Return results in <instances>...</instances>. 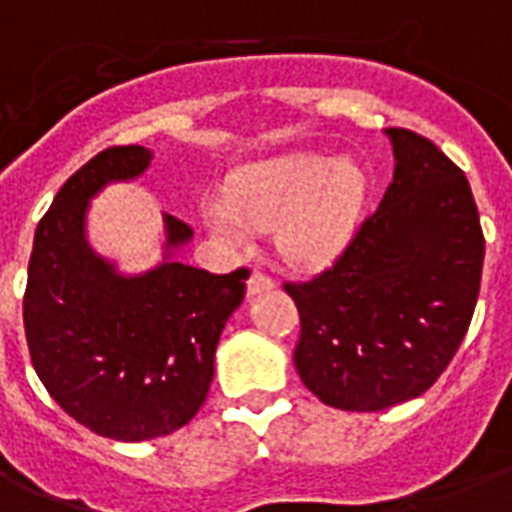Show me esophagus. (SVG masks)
<instances>
[{"label":"esophagus","mask_w":512,"mask_h":512,"mask_svg":"<svg viewBox=\"0 0 512 512\" xmlns=\"http://www.w3.org/2000/svg\"><path fill=\"white\" fill-rule=\"evenodd\" d=\"M268 289H273L271 276H265V273H260V271H255L252 276H249V281H247V295L249 297L260 295V292H268Z\"/></svg>","instance_id":"esophagus-1"}]
</instances>
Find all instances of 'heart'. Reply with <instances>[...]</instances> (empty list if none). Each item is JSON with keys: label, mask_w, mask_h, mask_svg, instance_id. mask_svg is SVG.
<instances>
[{"label": "heart", "mask_w": 512, "mask_h": 512, "mask_svg": "<svg viewBox=\"0 0 512 512\" xmlns=\"http://www.w3.org/2000/svg\"><path fill=\"white\" fill-rule=\"evenodd\" d=\"M366 177L353 162L300 154L249 164L231 193L204 204L215 236L244 244L255 228L276 225V247L295 265H327L348 247L364 207Z\"/></svg>", "instance_id": "b5f03b06"}]
</instances>
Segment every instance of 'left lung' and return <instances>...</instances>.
<instances>
[{
	"mask_svg": "<svg viewBox=\"0 0 512 512\" xmlns=\"http://www.w3.org/2000/svg\"><path fill=\"white\" fill-rule=\"evenodd\" d=\"M393 183L332 268L284 284L300 311L295 366L345 412L422 396L476 311L484 231L465 172L412 130L390 127Z\"/></svg>",
	"mask_w": 512,
	"mask_h": 512,
	"instance_id": "8db88e82",
	"label": "left lung"
}]
</instances>
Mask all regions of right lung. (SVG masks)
Here are the masks:
<instances>
[{"label": "right lung", "instance_id": "obj_1", "mask_svg": "<svg viewBox=\"0 0 512 512\" xmlns=\"http://www.w3.org/2000/svg\"><path fill=\"white\" fill-rule=\"evenodd\" d=\"M154 154L114 146L68 177L39 220L28 260L23 327L39 380L79 425L114 441H148L199 412L228 316L244 300L247 268L201 271L172 260L193 231L164 215L167 255L140 276L116 271L87 241L100 188L135 180Z\"/></svg>", "mask_w": 512, "mask_h": 512}]
</instances>
